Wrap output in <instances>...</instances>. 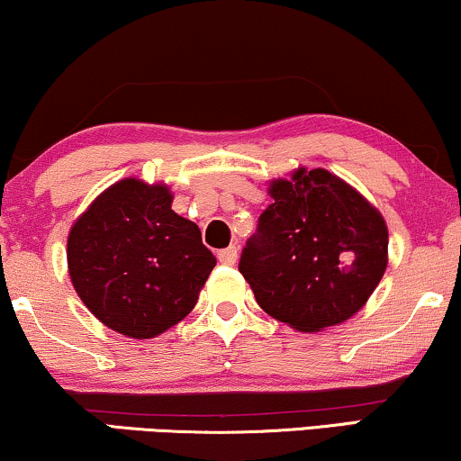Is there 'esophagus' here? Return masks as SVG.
<instances>
[{"label": "esophagus", "instance_id": "34e87169", "mask_svg": "<svg viewBox=\"0 0 461 461\" xmlns=\"http://www.w3.org/2000/svg\"><path fill=\"white\" fill-rule=\"evenodd\" d=\"M237 258H239V248H237V245H230V248L218 251V260L222 262V264H229V267H232V264L237 262Z\"/></svg>", "mask_w": 461, "mask_h": 461}]
</instances>
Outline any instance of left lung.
<instances>
[{
	"instance_id": "1",
	"label": "left lung",
	"mask_w": 461,
	"mask_h": 461,
	"mask_svg": "<svg viewBox=\"0 0 461 461\" xmlns=\"http://www.w3.org/2000/svg\"><path fill=\"white\" fill-rule=\"evenodd\" d=\"M239 270L264 312L298 331H321L361 311L388 264L382 213L323 167L270 182Z\"/></svg>"
}]
</instances>
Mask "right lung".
<instances>
[{
	"label": "right lung",
	"mask_w": 461,
	"mask_h": 461,
	"mask_svg": "<svg viewBox=\"0 0 461 461\" xmlns=\"http://www.w3.org/2000/svg\"><path fill=\"white\" fill-rule=\"evenodd\" d=\"M167 185L123 178L75 220L67 241L73 287L100 323L149 339L180 323L216 258L199 226L172 210Z\"/></svg>",
	"instance_id": "add662e5"
}]
</instances>
